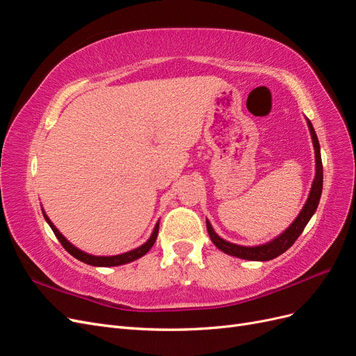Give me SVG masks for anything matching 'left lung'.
Returning a JSON list of instances; mask_svg holds the SVG:
<instances>
[{
	"label": "left lung",
	"mask_w": 356,
	"mask_h": 356,
	"mask_svg": "<svg viewBox=\"0 0 356 356\" xmlns=\"http://www.w3.org/2000/svg\"><path fill=\"white\" fill-rule=\"evenodd\" d=\"M307 126H309L312 141H314V148H315L316 174H315L314 184H312V188H310V193H309V197L305 203L303 209H301V212L298 213V217L294 220V222L291 224L282 234H279L276 239H273L272 242H267L264 245H258V246H242V245H234V243L224 241L222 238H220L217 233L213 232L211 222L207 220V227H208L209 238L213 242V245L218 248V250H221L222 252L229 254V255L243 258V260L268 261V260H273V258L284 254L286 250H289V248L293 246V243L298 239V236L303 233L309 220L312 218V215L315 213L318 204H319V199H321V195H322V179H324L318 136L315 134V129H314V126H312L310 120H307Z\"/></svg>",
	"instance_id": "left-lung-1"
}]
</instances>
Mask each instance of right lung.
Returning <instances> with one entry per match:
<instances>
[{
    "mask_svg": "<svg viewBox=\"0 0 356 356\" xmlns=\"http://www.w3.org/2000/svg\"><path fill=\"white\" fill-rule=\"evenodd\" d=\"M42 215H44L46 221L49 222V225L51 227L53 233H55V236L58 238V241L60 242V245L65 248V250L72 255L77 258V260L86 263V264H90V266H99V267H111V266H120V264H126V263H131L134 260H138L139 257L145 255L149 250H152V246L154 245L156 239H157V234H159V222L156 224V227L152 233V236H149V239L141 245L139 248H136V250H132L129 252H124V254H120V255H113V257H96V255H90V254H86L83 251H80L79 248H75L74 245H71L63 236L59 233V230L53 225V222L49 220V217L46 215V212H42Z\"/></svg>",
    "mask_w": 356,
    "mask_h": 356,
    "instance_id": "obj_1",
    "label": "right lung"
}]
</instances>
